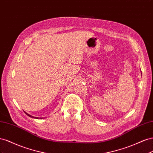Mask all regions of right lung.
<instances>
[{"label": "right lung", "mask_w": 153, "mask_h": 153, "mask_svg": "<svg viewBox=\"0 0 153 153\" xmlns=\"http://www.w3.org/2000/svg\"><path fill=\"white\" fill-rule=\"evenodd\" d=\"M27 115H28V116H29V117H32V118H36V119H41V117H33V116H32V115H29V114H28L27 113H26L25 112H24Z\"/></svg>", "instance_id": "right-lung-1"}]
</instances>
